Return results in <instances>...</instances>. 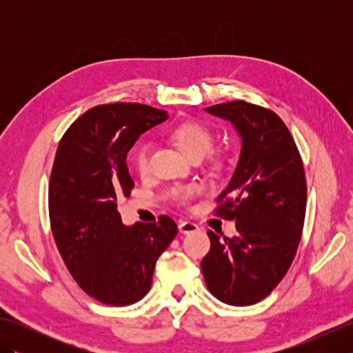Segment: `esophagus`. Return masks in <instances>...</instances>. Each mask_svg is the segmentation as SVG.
<instances>
[{"label":"esophagus","instance_id":"34e87169","mask_svg":"<svg viewBox=\"0 0 353 353\" xmlns=\"http://www.w3.org/2000/svg\"><path fill=\"white\" fill-rule=\"evenodd\" d=\"M197 230H199L197 224H194L191 221H181V223H179V232H181V234H183V235L192 234V232H197Z\"/></svg>","mask_w":353,"mask_h":353}]
</instances>
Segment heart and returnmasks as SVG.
<instances>
[{"label": "heart", "mask_w": 353, "mask_h": 353, "mask_svg": "<svg viewBox=\"0 0 353 353\" xmlns=\"http://www.w3.org/2000/svg\"><path fill=\"white\" fill-rule=\"evenodd\" d=\"M171 138L176 142L177 147L182 150L185 154L191 157L194 156H205L209 148L212 145V133L205 124L199 121H183L177 124L171 130ZM150 147L148 142H139L133 150V167L138 174L144 176L148 171L150 163ZM201 192V188L197 185H188L176 191V197L181 201H190Z\"/></svg>", "instance_id": "obj_1"}]
</instances>
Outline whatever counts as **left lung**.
I'll use <instances>...</instances> for the list:
<instances>
[{
    "mask_svg": "<svg viewBox=\"0 0 353 353\" xmlns=\"http://www.w3.org/2000/svg\"><path fill=\"white\" fill-rule=\"evenodd\" d=\"M208 114L229 121L241 139L236 168L219 200L238 234L208 232L201 261L208 290L219 301L247 306L274 290L288 272L303 229L306 182L301 154L274 112L243 100L215 104Z\"/></svg>",
    "mask_w": 353,
    "mask_h": 353,
    "instance_id": "left-lung-1",
    "label": "left lung"
}]
</instances>
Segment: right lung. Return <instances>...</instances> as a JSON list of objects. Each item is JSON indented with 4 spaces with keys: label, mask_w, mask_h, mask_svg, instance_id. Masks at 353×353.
<instances>
[{
    "label": "right lung",
    "mask_w": 353,
    "mask_h": 353,
    "mask_svg": "<svg viewBox=\"0 0 353 353\" xmlns=\"http://www.w3.org/2000/svg\"><path fill=\"white\" fill-rule=\"evenodd\" d=\"M165 119L167 112L145 104H103L77 118L59 142L48 191L52 236L80 288L101 303L141 301L177 234L170 216L125 226L117 209V199L134 186L127 153Z\"/></svg>",
    "instance_id": "right-lung-1"
}]
</instances>
